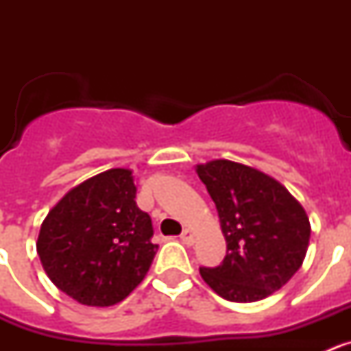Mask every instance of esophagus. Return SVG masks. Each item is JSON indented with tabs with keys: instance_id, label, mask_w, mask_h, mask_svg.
Masks as SVG:
<instances>
[{
	"instance_id": "esophagus-1",
	"label": "esophagus",
	"mask_w": 351,
	"mask_h": 351,
	"mask_svg": "<svg viewBox=\"0 0 351 351\" xmlns=\"http://www.w3.org/2000/svg\"><path fill=\"white\" fill-rule=\"evenodd\" d=\"M181 241L184 244H193V232H191L190 228H184L181 234Z\"/></svg>"
}]
</instances>
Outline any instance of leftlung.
<instances>
[{
  "label": "left lung",
  "mask_w": 351,
  "mask_h": 351,
  "mask_svg": "<svg viewBox=\"0 0 351 351\" xmlns=\"http://www.w3.org/2000/svg\"><path fill=\"white\" fill-rule=\"evenodd\" d=\"M200 181L216 204L226 241L218 267H202V280L232 302L272 295L302 265L311 225L290 191L258 169L230 160L197 165Z\"/></svg>",
  "instance_id": "obj_1"
}]
</instances>
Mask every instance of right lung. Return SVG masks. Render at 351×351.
<instances>
[{"label": "right lung", "instance_id": "1", "mask_svg": "<svg viewBox=\"0 0 351 351\" xmlns=\"http://www.w3.org/2000/svg\"><path fill=\"white\" fill-rule=\"evenodd\" d=\"M133 170L110 169L71 188L40 226L36 251L49 280L84 306L125 300L147 274L158 244L137 207Z\"/></svg>", "mask_w": 351, "mask_h": 351}]
</instances>
